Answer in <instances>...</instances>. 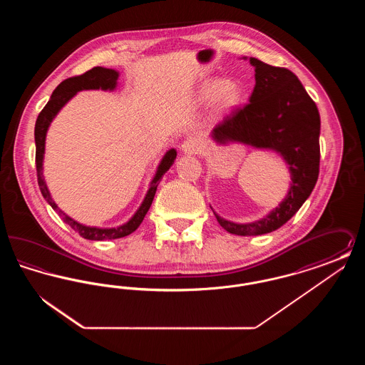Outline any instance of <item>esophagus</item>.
Returning a JSON list of instances; mask_svg holds the SVG:
<instances>
[{"instance_id": "34e87169", "label": "esophagus", "mask_w": 365, "mask_h": 365, "mask_svg": "<svg viewBox=\"0 0 365 365\" xmlns=\"http://www.w3.org/2000/svg\"><path fill=\"white\" fill-rule=\"evenodd\" d=\"M200 148H201V145H200L198 139L189 138L182 143L180 150L183 153H186V155H194V153H197L200 150Z\"/></svg>"}]
</instances>
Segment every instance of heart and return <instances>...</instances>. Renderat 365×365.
<instances>
[{"instance_id": "obj_1", "label": "heart", "mask_w": 365, "mask_h": 365, "mask_svg": "<svg viewBox=\"0 0 365 365\" xmlns=\"http://www.w3.org/2000/svg\"><path fill=\"white\" fill-rule=\"evenodd\" d=\"M200 96L202 100L215 98L219 109H231L242 98V90L235 83H226L223 79H209L201 88Z\"/></svg>"}]
</instances>
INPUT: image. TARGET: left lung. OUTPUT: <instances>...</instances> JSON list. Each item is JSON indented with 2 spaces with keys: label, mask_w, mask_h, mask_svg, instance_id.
Listing matches in <instances>:
<instances>
[{
  "label": "left lung",
  "mask_w": 365,
  "mask_h": 365,
  "mask_svg": "<svg viewBox=\"0 0 365 365\" xmlns=\"http://www.w3.org/2000/svg\"><path fill=\"white\" fill-rule=\"evenodd\" d=\"M249 63L256 72L249 104L216 124L210 137L217 145L242 143L275 152L286 163L290 183L278 207L250 223L230 222L210 207L220 226L242 237L268 234L289 222L311 195L320 163V115L302 83L287 68L255 57Z\"/></svg>",
  "instance_id": "8db88e82"
}]
</instances>
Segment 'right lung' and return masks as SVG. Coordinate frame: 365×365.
<instances>
[{
	"mask_svg": "<svg viewBox=\"0 0 365 365\" xmlns=\"http://www.w3.org/2000/svg\"><path fill=\"white\" fill-rule=\"evenodd\" d=\"M118 79H119V71L112 68H104V67H94L86 73L68 78L63 81L58 86L54 88L51 96V100L45 108L38 115V119L35 123V164H36V175H38V185L43 198L46 202L52 207L58 215L63 217L64 223H67L71 228H73L76 232H79L81 237L90 241H105V240H118L130 235L134 232L139 225L142 223L145 215L150 208L155 194H156L157 186L165 173L171 168L176 158V150L170 149L157 165L156 174L153 176L149 189L145 194V198L142 204L139 205L137 212L131 216L128 222H125L122 226L118 227H94L82 225L68 216L64 210L58 208V205L54 202L52 194L48 189L46 180L43 178V157H45V143H46V134L52 124L53 119L57 116V113L66 106V104L73 98L79 91L83 90H104V91H113L118 87Z\"/></svg>",
	"mask_w": 365,
	"mask_h": 365,
	"instance_id": "add662e5",
	"label": "right lung"
}]
</instances>
